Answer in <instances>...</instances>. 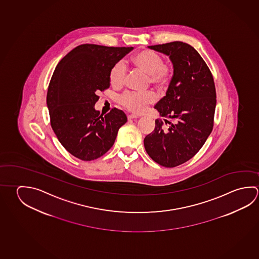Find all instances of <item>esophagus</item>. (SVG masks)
Instances as JSON below:
<instances>
[{
	"instance_id": "esophagus-1",
	"label": "esophagus",
	"mask_w": 259,
	"mask_h": 259,
	"mask_svg": "<svg viewBox=\"0 0 259 259\" xmlns=\"http://www.w3.org/2000/svg\"><path fill=\"white\" fill-rule=\"evenodd\" d=\"M127 117L129 120H131V119L137 118V117H138V115H136V114H129Z\"/></svg>"
}]
</instances>
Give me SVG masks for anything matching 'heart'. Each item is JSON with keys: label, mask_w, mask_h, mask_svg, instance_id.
Wrapping results in <instances>:
<instances>
[{"label": "heart", "mask_w": 259, "mask_h": 259, "mask_svg": "<svg viewBox=\"0 0 259 259\" xmlns=\"http://www.w3.org/2000/svg\"><path fill=\"white\" fill-rule=\"evenodd\" d=\"M132 63L149 76V82L154 87H162L167 82L171 74L168 64H163L162 57L153 51L143 50L132 58ZM125 77V66L123 63L114 65L110 72V82L113 87L123 85ZM155 101L153 93H125L120 97V103L134 113H143Z\"/></svg>", "instance_id": "b5f03b06"}]
</instances>
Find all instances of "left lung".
Here are the masks:
<instances>
[{
  "instance_id": "obj_1",
  "label": "left lung",
  "mask_w": 259,
  "mask_h": 259,
  "mask_svg": "<svg viewBox=\"0 0 259 259\" xmlns=\"http://www.w3.org/2000/svg\"><path fill=\"white\" fill-rule=\"evenodd\" d=\"M167 55L174 74L166 95L154 108L164 117L155 120L154 132L145 136V151L154 162L175 167L192 158L211 134L217 105L215 87L208 66L194 47L183 41L148 46ZM175 118L171 123L166 118Z\"/></svg>"
}]
</instances>
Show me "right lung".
I'll return each mask as SVG.
<instances>
[{
	"label": "right lung",
	"instance_id": "obj_1",
	"mask_svg": "<svg viewBox=\"0 0 259 259\" xmlns=\"http://www.w3.org/2000/svg\"><path fill=\"white\" fill-rule=\"evenodd\" d=\"M133 47L81 45L55 67L46 103L51 125L58 140L73 156L92 161L114 145L127 117L121 110L100 114L95 108L98 93L110 87V72Z\"/></svg>",
	"mask_w": 259,
	"mask_h": 259
}]
</instances>
